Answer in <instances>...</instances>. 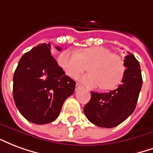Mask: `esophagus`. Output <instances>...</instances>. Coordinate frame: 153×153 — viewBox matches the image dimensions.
<instances>
[{
  "instance_id": "esophagus-1",
  "label": "esophagus",
  "mask_w": 153,
  "mask_h": 153,
  "mask_svg": "<svg viewBox=\"0 0 153 153\" xmlns=\"http://www.w3.org/2000/svg\"><path fill=\"white\" fill-rule=\"evenodd\" d=\"M81 88V85L79 83H76V90H80Z\"/></svg>"
}]
</instances>
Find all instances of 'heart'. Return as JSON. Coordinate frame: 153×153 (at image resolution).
Here are the masks:
<instances>
[{"mask_svg": "<svg viewBox=\"0 0 153 153\" xmlns=\"http://www.w3.org/2000/svg\"><path fill=\"white\" fill-rule=\"evenodd\" d=\"M60 68L67 75L76 78L89 65L90 72L80 78L89 87L101 86L104 90L117 87L126 72L125 62L120 55L111 53L104 46H92L80 51H65L58 59Z\"/></svg>", "mask_w": 153, "mask_h": 153, "instance_id": "heart-1", "label": "heart"}]
</instances>
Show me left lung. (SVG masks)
Masks as SVG:
<instances>
[{
  "mask_svg": "<svg viewBox=\"0 0 153 153\" xmlns=\"http://www.w3.org/2000/svg\"><path fill=\"white\" fill-rule=\"evenodd\" d=\"M124 62L126 69L117 89L107 93L92 91L90 102L85 106V117L97 126H117L126 120L135 109L143 84L140 65L130 53L125 57Z\"/></svg>",
  "mask_w": 153,
  "mask_h": 153,
  "instance_id": "8db88e82",
  "label": "left lung"
}]
</instances>
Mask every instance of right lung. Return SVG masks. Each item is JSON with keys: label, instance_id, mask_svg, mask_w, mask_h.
<instances>
[{"label": "right lung", "instance_id": "add662e5", "mask_svg": "<svg viewBox=\"0 0 153 153\" xmlns=\"http://www.w3.org/2000/svg\"><path fill=\"white\" fill-rule=\"evenodd\" d=\"M51 49V43H43L24 53L13 77L15 105L23 117L37 125L54 121L75 90L76 82L65 75Z\"/></svg>", "mask_w": 153, "mask_h": 153}]
</instances>
